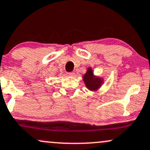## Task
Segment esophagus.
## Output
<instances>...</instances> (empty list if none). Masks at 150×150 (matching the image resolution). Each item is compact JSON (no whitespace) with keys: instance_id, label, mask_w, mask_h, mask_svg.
Returning <instances> with one entry per match:
<instances>
[{"instance_id":"1","label":"esophagus","mask_w":150,"mask_h":150,"mask_svg":"<svg viewBox=\"0 0 150 150\" xmlns=\"http://www.w3.org/2000/svg\"><path fill=\"white\" fill-rule=\"evenodd\" d=\"M67 74L69 76H73L74 75V71H71V72H68Z\"/></svg>"}]
</instances>
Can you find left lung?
I'll use <instances>...</instances> for the list:
<instances>
[{
	"label": "left lung",
	"instance_id": "8db88e82",
	"mask_svg": "<svg viewBox=\"0 0 150 150\" xmlns=\"http://www.w3.org/2000/svg\"><path fill=\"white\" fill-rule=\"evenodd\" d=\"M83 80L87 88L91 91H95L98 89L101 83V80L99 78L95 79L93 76V71L91 69H88L86 74L83 76Z\"/></svg>",
	"mask_w": 150,
	"mask_h": 150
}]
</instances>
